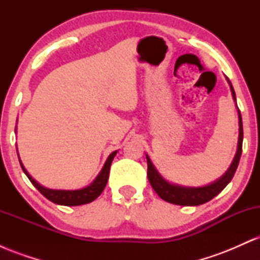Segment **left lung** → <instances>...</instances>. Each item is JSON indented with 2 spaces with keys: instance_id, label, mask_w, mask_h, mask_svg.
I'll return each instance as SVG.
<instances>
[{
  "instance_id": "1",
  "label": "left lung",
  "mask_w": 260,
  "mask_h": 260,
  "mask_svg": "<svg viewBox=\"0 0 260 260\" xmlns=\"http://www.w3.org/2000/svg\"><path fill=\"white\" fill-rule=\"evenodd\" d=\"M230 86H231L232 96H234V99L236 100V94H235L234 88H232L231 83H230ZM238 120H240V136H238V147H237V153H236L235 159L232 161L231 166H230L228 172H226L220 180L214 182V183L209 184V186L198 187V188H187V187L175 186V184L169 183V182L164 180V178L159 175V172L155 170L154 165L151 164L150 159H149V156L147 155L148 180L150 182L153 189L157 193V196H159L161 199H164L165 202L172 203V204L190 205V207H193V205L204 204V203L211 201L214 197L219 194L223 188L230 183V181L232 180V177H234L236 170H237L238 162H240L241 154H242L243 127H242V117H241L240 109H238Z\"/></svg>"
}]
</instances>
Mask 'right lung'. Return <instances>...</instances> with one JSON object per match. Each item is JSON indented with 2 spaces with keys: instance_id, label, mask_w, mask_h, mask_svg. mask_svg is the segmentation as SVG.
<instances>
[{
  "instance_id": "add662e5",
  "label": "right lung",
  "mask_w": 260,
  "mask_h": 260,
  "mask_svg": "<svg viewBox=\"0 0 260 260\" xmlns=\"http://www.w3.org/2000/svg\"><path fill=\"white\" fill-rule=\"evenodd\" d=\"M117 154V151H113L112 154H110V156L107 157L105 165H104L103 170L95 178V181L92 182L90 186L83 188V189H77V190H57V189H49V188H45L38 183L37 181H34V178H31V176L26 172V170L23 166V164L20 162L24 174L28 176V178L30 182L34 184V187L37 188L39 192L43 194L45 198H47L49 201H51L55 204L59 205H68V207H74V205H83L91 203L94 199H96L101 193H103L104 188H105L107 180H109V172H110V166L115 157V155Z\"/></svg>"
}]
</instances>
